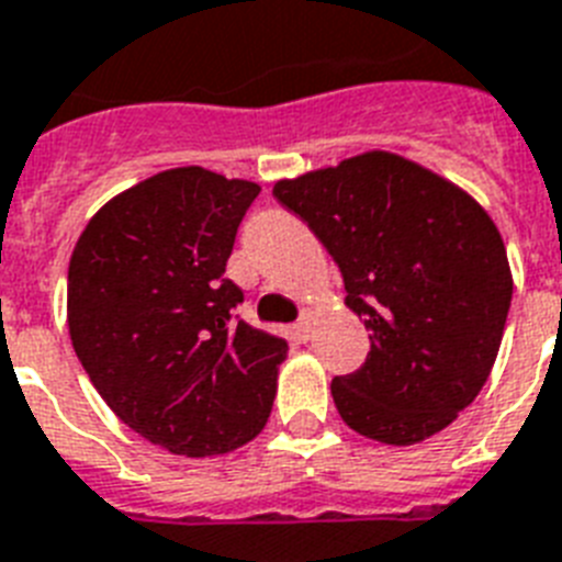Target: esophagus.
<instances>
[{
  "mask_svg": "<svg viewBox=\"0 0 562 562\" xmlns=\"http://www.w3.org/2000/svg\"><path fill=\"white\" fill-rule=\"evenodd\" d=\"M312 328H314V308H305L300 323H296V335L303 337V340H308V337H312Z\"/></svg>",
  "mask_w": 562,
  "mask_h": 562,
  "instance_id": "esophagus-1",
  "label": "esophagus"
}]
</instances>
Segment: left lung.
I'll return each mask as SVG.
<instances>
[{"instance_id": "obj_1", "label": "left lung", "mask_w": 562, "mask_h": 562, "mask_svg": "<svg viewBox=\"0 0 562 562\" xmlns=\"http://www.w3.org/2000/svg\"><path fill=\"white\" fill-rule=\"evenodd\" d=\"M273 195L335 257L346 305L372 331L367 363L331 381L340 418L392 447L453 424L494 369L514 294L487 210L386 149L280 178Z\"/></svg>"}]
</instances>
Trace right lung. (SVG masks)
Returning a JSON list of instances; mask_svg holds the SVG:
<instances>
[{"mask_svg": "<svg viewBox=\"0 0 562 562\" xmlns=\"http://www.w3.org/2000/svg\"><path fill=\"white\" fill-rule=\"evenodd\" d=\"M257 181L204 167L155 172L89 218L68 262V335L130 430L207 459L257 439L289 344L234 323L225 280Z\"/></svg>", "mask_w": 562, "mask_h": 562, "instance_id": "obj_1", "label": "right lung"}]
</instances>
